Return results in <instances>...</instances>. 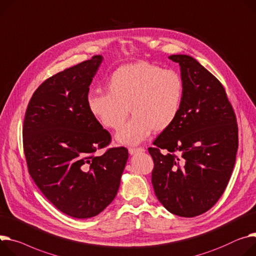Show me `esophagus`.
<instances>
[{
  "label": "esophagus",
  "mask_w": 256,
  "mask_h": 256,
  "mask_svg": "<svg viewBox=\"0 0 256 256\" xmlns=\"http://www.w3.org/2000/svg\"><path fill=\"white\" fill-rule=\"evenodd\" d=\"M144 150L142 148H129V154H134L136 152H142Z\"/></svg>",
  "instance_id": "34e87169"
}]
</instances>
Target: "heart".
I'll return each mask as SVG.
<instances>
[{
	"label": "heart",
	"mask_w": 256,
	"mask_h": 256,
	"mask_svg": "<svg viewBox=\"0 0 256 256\" xmlns=\"http://www.w3.org/2000/svg\"><path fill=\"white\" fill-rule=\"evenodd\" d=\"M184 95L182 76L173 70L146 62L118 68L108 81V92L87 96V106L102 127L119 130L129 116L132 119L118 133L124 144L144 142L152 131L167 130L178 116Z\"/></svg>",
	"instance_id": "1"
}]
</instances>
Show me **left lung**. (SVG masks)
<instances>
[{
  "label": "left lung",
  "mask_w": 256,
  "mask_h": 256,
  "mask_svg": "<svg viewBox=\"0 0 256 256\" xmlns=\"http://www.w3.org/2000/svg\"><path fill=\"white\" fill-rule=\"evenodd\" d=\"M184 83L182 110L174 123L148 148L152 184L171 213L194 218L224 194L238 150V124L222 84L188 55H171Z\"/></svg>",
  "instance_id": "1"
}]
</instances>
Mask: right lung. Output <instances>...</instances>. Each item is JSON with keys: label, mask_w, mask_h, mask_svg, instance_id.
Returning a JSON list of instances; mask_svg holds the SVG:
<instances>
[{"label": "right lung", "mask_w": 256, "mask_h": 256, "mask_svg": "<svg viewBox=\"0 0 256 256\" xmlns=\"http://www.w3.org/2000/svg\"><path fill=\"white\" fill-rule=\"evenodd\" d=\"M100 55L48 78L34 92L24 127L28 173L46 198L74 218H89L118 192L128 150L110 148L112 136L90 114L89 86Z\"/></svg>", "instance_id": "add662e5"}]
</instances>
